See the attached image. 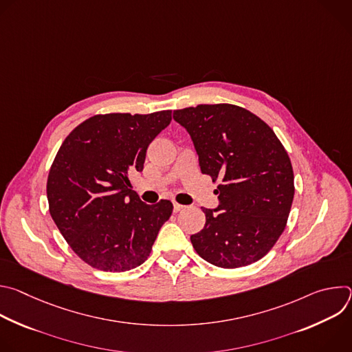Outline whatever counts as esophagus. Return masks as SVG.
<instances>
[{"mask_svg":"<svg viewBox=\"0 0 352 352\" xmlns=\"http://www.w3.org/2000/svg\"><path fill=\"white\" fill-rule=\"evenodd\" d=\"M184 208H185V206H182V205H179V204H174V212H175V213L181 212Z\"/></svg>","mask_w":352,"mask_h":352,"instance_id":"esophagus-1","label":"esophagus"}]
</instances>
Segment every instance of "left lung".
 Masks as SVG:
<instances>
[{
  "mask_svg": "<svg viewBox=\"0 0 352 352\" xmlns=\"http://www.w3.org/2000/svg\"><path fill=\"white\" fill-rule=\"evenodd\" d=\"M189 133L200 171L220 179L219 206L190 242L206 262L235 269L262 259L283 234L294 199V173L284 146L259 117L234 104L175 110Z\"/></svg>",
  "mask_w": 352,
  "mask_h": 352,
  "instance_id": "obj_1",
  "label": "left lung"
}]
</instances>
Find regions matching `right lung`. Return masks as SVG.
Segmentation results:
<instances>
[{"label": "right lung", "mask_w": 352, "mask_h": 352, "mask_svg": "<svg viewBox=\"0 0 352 352\" xmlns=\"http://www.w3.org/2000/svg\"><path fill=\"white\" fill-rule=\"evenodd\" d=\"M170 122V110L94 116L63 142L47 179L50 214L91 267L126 272L140 266L170 219V200L146 205L129 181L143 170L147 146Z\"/></svg>", "instance_id": "obj_1"}]
</instances>
